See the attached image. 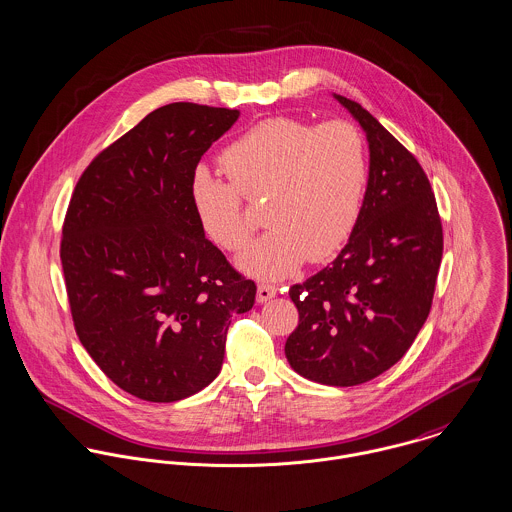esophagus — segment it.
I'll use <instances>...</instances> for the list:
<instances>
[{
	"mask_svg": "<svg viewBox=\"0 0 512 512\" xmlns=\"http://www.w3.org/2000/svg\"><path fill=\"white\" fill-rule=\"evenodd\" d=\"M276 293H278V287H276V285H270V283H260V285H258V293H256V299H258V303H266V301H270L272 297H276Z\"/></svg>",
	"mask_w": 512,
	"mask_h": 512,
	"instance_id": "obj_1",
	"label": "esophagus"
}]
</instances>
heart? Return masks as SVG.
Instances as JSON below:
<instances>
[{
  "mask_svg": "<svg viewBox=\"0 0 512 512\" xmlns=\"http://www.w3.org/2000/svg\"><path fill=\"white\" fill-rule=\"evenodd\" d=\"M229 182L195 170L189 199L201 231L217 246H246L250 225L242 197H268L264 221L272 227L240 256L250 276L278 279L305 258L332 256L354 231L368 186V156L360 131L342 119L317 127L291 119H264L221 154Z\"/></svg>",
  "mask_w": 512,
  "mask_h": 512,
  "instance_id": "1",
  "label": "heart"
}]
</instances>
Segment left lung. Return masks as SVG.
Masks as SVG:
<instances>
[{
  "mask_svg": "<svg viewBox=\"0 0 512 512\" xmlns=\"http://www.w3.org/2000/svg\"><path fill=\"white\" fill-rule=\"evenodd\" d=\"M334 97L366 133L370 178L348 244L289 289L299 325L285 356L311 381L350 387L387 372L415 342L432 307L444 236L419 160L360 103Z\"/></svg>",
  "mask_w": 512,
  "mask_h": 512,
  "instance_id": "8db88e82",
  "label": "left lung"
}]
</instances>
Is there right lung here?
Wrapping results in <instances>:
<instances>
[{"label": "right lung", "instance_id": "1", "mask_svg": "<svg viewBox=\"0 0 512 512\" xmlns=\"http://www.w3.org/2000/svg\"><path fill=\"white\" fill-rule=\"evenodd\" d=\"M236 109L170 103L101 150L74 187L60 240L72 321L123 391L172 403L223 366L231 317L256 283L205 238L189 199L201 156Z\"/></svg>", "mask_w": 512, "mask_h": 512}]
</instances>
